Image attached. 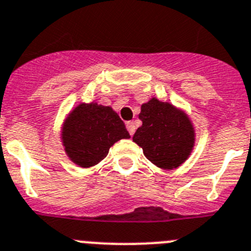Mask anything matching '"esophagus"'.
<instances>
[{"label": "esophagus", "instance_id": "1", "mask_svg": "<svg viewBox=\"0 0 251 251\" xmlns=\"http://www.w3.org/2000/svg\"><path fill=\"white\" fill-rule=\"evenodd\" d=\"M126 126H127V129H128V132H129V134L130 135L134 134V132H135L134 123H133V122H127V124H126Z\"/></svg>", "mask_w": 251, "mask_h": 251}]
</instances>
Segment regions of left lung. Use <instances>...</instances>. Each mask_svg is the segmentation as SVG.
Here are the masks:
<instances>
[{
    "label": "left lung",
    "mask_w": 251,
    "mask_h": 251,
    "mask_svg": "<svg viewBox=\"0 0 251 251\" xmlns=\"http://www.w3.org/2000/svg\"><path fill=\"white\" fill-rule=\"evenodd\" d=\"M142 127L133 142L142 147L148 160L162 169L183 164L194 147V128L189 117L168 102L151 98L141 107Z\"/></svg>",
    "instance_id": "left-lung-1"
}]
</instances>
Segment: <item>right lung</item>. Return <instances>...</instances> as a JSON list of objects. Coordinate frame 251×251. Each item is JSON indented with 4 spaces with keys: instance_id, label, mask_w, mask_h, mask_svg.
Instances as JSON below:
<instances>
[{
    "instance_id": "add662e5",
    "label": "right lung",
    "mask_w": 251,
    "mask_h": 251,
    "mask_svg": "<svg viewBox=\"0 0 251 251\" xmlns=\"http://www.w3.org/2000/svg\"><path fill=\"white\" fill-rule=\"evenodd\" d=\"M129 137L118 114L97 103H80L71 112L62 130L64 151L82 168L98 164L116 142Z\"/></svg>"
}]
</instances>
